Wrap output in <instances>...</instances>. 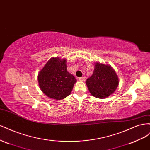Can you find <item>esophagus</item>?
Returning <instances> with one entry per match:
<instances>
[{
    "instance_id": "obj_1",
    "label": "esophagus",
    "mask_w": 150,
    "mask_h": 150,
    "mask_svg": "<svg viewBox=\"0 0 150 150\" xmlns=\"http://www.w3.org/2000/svg\"><path fill=\"white\" fill-rule=\"evenodd\" d=\"M79 80L80 81H82V82H85V77H84V76H82V77H80Z\"/></svg>"
}]
</instances>
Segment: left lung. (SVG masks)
Wrapping results in <instances>:
<instances>
[{"label": "left lung", "instance_id": "obj_1", "mask_svg": "<svg viewBox=\"0 0 150 150\" xmlns=\"http://www.w3.org/2000/svg\"><path fill=\"white\" fill-rule=\"evenodd\" d=\"M92 75L87 79L86 84L93 97L104 99L112 94L119 85V79L110 65L96 63Z\"/></svg>", "mask_w": 150, "mask_h": 150}]
</instances>
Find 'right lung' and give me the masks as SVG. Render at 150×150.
Masks as SVG:
<instances>
[{"instance_id":"right-lung-1","label":"right lung","mask_w":150,"mask_h":150,"mask_svg":"<svg viewBox=\"0 0 150 150\" xmlns=\"http://www.w3.org/2000/svg\"><path fill=\"white\" fill-rule=\"evenodd\" d=\"M67 67L65 59L51 58L39 72V86L46 96L61 100L71 93L76 79L67 71Z\"/></svg>"}]
</instances>
